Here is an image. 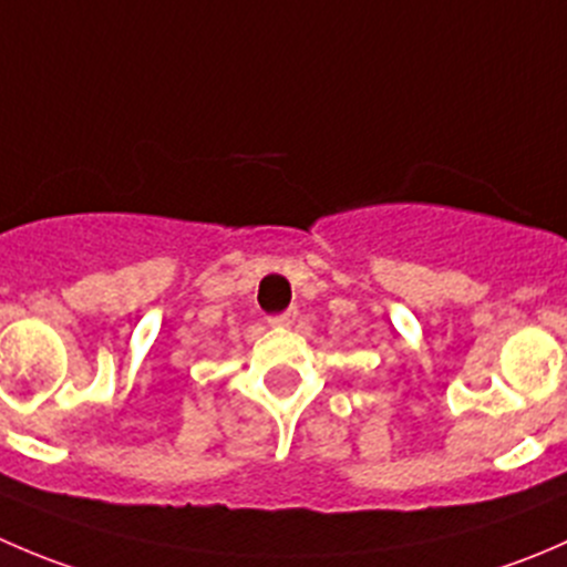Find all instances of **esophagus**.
Returning a JSON list of instances; mask_svg holds the SVG:
<instances>
[{"label": "esophagus", "mask_w": 567, "mask_h": 567, "mask_svg": "<svg viewBox=\"0 0 567 567\" xmlns=\"http://www.w3.org/2000/svg\"><path fill=\"white\" fill-rule=\"evenodd\" d=\"M296 316H299V312H296V310H285V312H279V316H274L271 323L274 326H290L296 320Z\"/></svg>", "instance_id": "34e87169"}]
</instances>
